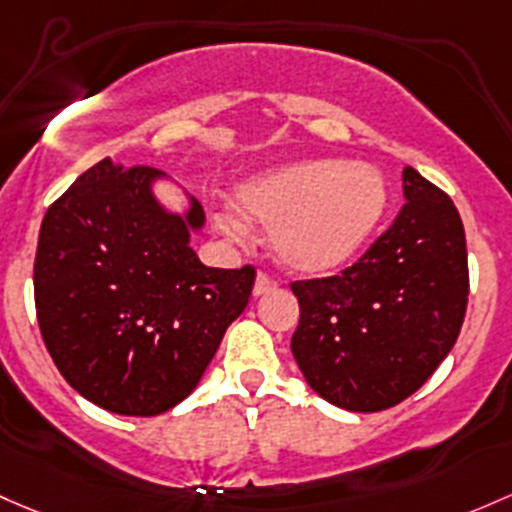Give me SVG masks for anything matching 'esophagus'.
Returning a JSON list of instances; mask_svg holds the SVG:
<instances>
[{
    "instance_id": "34e87169",
    "label": "esophagus",
    "mask_w": 512,
    "mask_h": 512,
    "mask_svg": "<svg viewBox=\"0 0 512 512\" xmlns=\"http://www.w3.org/2000/svg\"><path fill=\"white\" fill-rule=\"evenodd\" d=\"M274 287H277V282H274L270 274L260 272V274H257V279H255V287H252V294H255V297H262V294L272 292Z\"/></svg>"
}]
</instances>
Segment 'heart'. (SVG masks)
<instances>
[{
	"mask_svg": "<svg viewBox=\"0 0 512 512\" xmlns=\"http://www.w3.org/2000/svg\"><path fill=\"white\" fill-rule=\"evenodd\" d=\"M233 208L215 225L245 238L247 223L270 225L274 255L287 270L331 274L353 262L378 233L387 211V184L363 161L299 159L242 179Z\"/></svg>",
	"mask_w": 512,
	"mask_h": 512,
	"instance_id": "heart-1",
	"label": "heart"
}]
</instances>
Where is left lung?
I'll use <instances>...</instances> for the list:
<instances>
[{
	"label": "left lung",
	"instance_id": "left-lung-1",
	"mask_svg": "<svg viewBox=\"0 0 512 512\" xmlns=\"http://www.w3.org/2000/svg\"><path fill=\"white\" fill-rule=\"evenodd\" d=\"M405 206L336 277L294 282L292 353L316 395L348 412L400 405L459 338L469 301L466 235L454 201L402 171Z\"/></svg>",
	"mask_w": 512,
	"mask_h": 512
}]
</instances>
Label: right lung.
Segmentation results:
<instances>
[{"label":"right lung","mask_w":512,"mask_h":512,"mask_svg":"<svg viewBox=\"0 0 512 512\" xmlns=\"http://www.w3.org/2000/svg\"><path fill=\"white\" fill-rule=\"evenodd\" d=\"M166 174L102 159L43 215L34 299L43 343L85 400L154 417L193 392L225 331L245 311L255 267H206L191 233L206 223L188 198L154 196Z\"/></svg>","instance_id":"right-lung-1"}]
</instances>
